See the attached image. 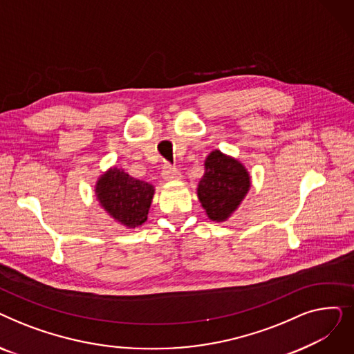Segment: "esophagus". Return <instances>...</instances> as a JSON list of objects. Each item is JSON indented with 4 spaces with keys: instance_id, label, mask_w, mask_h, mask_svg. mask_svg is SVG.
Listing matches in <instances>:
<instances>
[{
    "instance_id": "1",
    "label": "esophagus",
    "mask_w": 354,
    "mask_h": 354,
    "mask_svg": "<svg viewBox=\"0 0 354 354\" xmlns=\"http://www.w3.org/2000/svg\"><path fill=\"white\" fill-rule=\"evenodd\" d=\"M162 176L165 180H176V179H180V172L176 169L175 166L165 165L162 169Z\"/></svg>"
}]
</instances>
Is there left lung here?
Listing matches in <instances>:
<instances>
[{
	"label": "left lung",
	"instance_id": "1",
	"mask_svg": "<svg viewBox=\"0 0 354 354\" xmlns=\"http://www.w3.org/2000/svg\"><path fill=\"white\" fill-rule=\"evenodd\" d=\"M250 187V174L243 163L221 151H212L205 159V174L198 185V198L208 218L222 222L239 207Z\"/></svg>",
	"mask_w": 354,
	"mask_h": 354
}]
</instances>
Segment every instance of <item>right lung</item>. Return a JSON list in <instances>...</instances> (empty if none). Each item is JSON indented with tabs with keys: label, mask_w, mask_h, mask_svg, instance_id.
I'll use <instances>...</instances> for the list:
<instances>
[{
	"label": "right lung",
	"mask_w": 354,
	"mask_h": 354,
	"mask_svg": "<svg viewBox=\"0 0 354 354\" xmlns=\"http://www.w3.org/2000/svg\"><path fill=\"white\" fill-rule=\"evenodd\" d=\"M95 191L102 208L126 228L145 224L155 194L151 183L135 179L118 167H110L97 179Z\"/></svg>",
	"instance_id": "1"
}]
</instances>
